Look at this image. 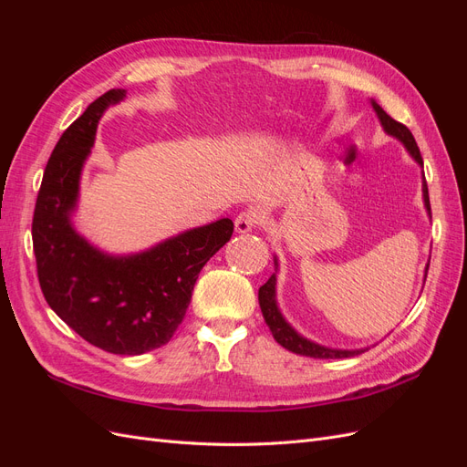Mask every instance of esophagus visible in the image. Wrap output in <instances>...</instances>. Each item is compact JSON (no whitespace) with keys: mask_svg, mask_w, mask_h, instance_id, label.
I'll list each match as a JSON object with an SVG mask.
<instances>
[{"mask_svg":"<svg viewBox=\"0 0 467 467\" xmlns=\"http://www.w3.org/2000/svg\"><path fill=\"white\" fill-rule=\"evenodd\" d=\"M261 222V218H259V214L257 212H242V214H239L237 218H235V222H234V225H235V232L237 234H249L251 230H255V225Z\"/></svg>","mask_w":467,"mask_h":467,"instance_id":"34e87169","label":"esophagus"}]
</instances>
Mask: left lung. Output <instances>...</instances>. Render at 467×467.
Masks as SVG:
<instances>
[{"instance_id": "left-lung-1", "label": "left lung", "mask_w": 467, "mask_h": 467, "mask_svg": "<svg viewBox=\"0 0 467 467\" xmlns=\"http://www.w3.org/2000/svg\"><path fill=\"white\" fill-rule=\"evenodd\" d=\"M370 105H372V109L376 112V117H378V120L381 124V129H384V132L389 134L395 140H400V142L403 144V148L409 151V155H411V158L422 167L420 151H419V146L415 142L411 130H409L407 126H403L401 122L393 120L388 115V112L374 101V99H370ZM422 202H425V210H427L429 218H432L431 216V202H429V189H427L425 173H422ZM427 273H429V265L425 266V280H427ZM276 276H278V259L275 257V273L259 288V306H261L263 317H265L268 327H271L275 341L278 345H282L290 352H296V355L312 357V358H348V357L362 355L364 350H368V347H366V348H350V350L348 348L323 347V345L312 341V338H307V337H304V335H300L298 331H296L292 325L286 321V317L282 316L280 307H278V302H276Z\"/></svg>"}]
</instances>
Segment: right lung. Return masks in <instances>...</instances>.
I'll list each match as a JSON object with an SVG mask.
<instances>
[{
  "instance_id": "right-lung-1",
  "label": "right lung",
  "mask_w": 467,
  "mask_h": 467,
  "mask_svg": "<svg viewBox=\"0 0 467 467\" xmlns=\"http://www.w3.org/2000/svg\"><path fill=\"white\" fill-rule=\"evenodd\" d=\"M124 99V89L107 91L58 140L36 196L33 247L56 316L112 355H144L173 337L199 273L230 242L234 222L220 218L129 255L99 249L76 230L81 171L99 120Z\"/></svg>"
}]
</instances>
